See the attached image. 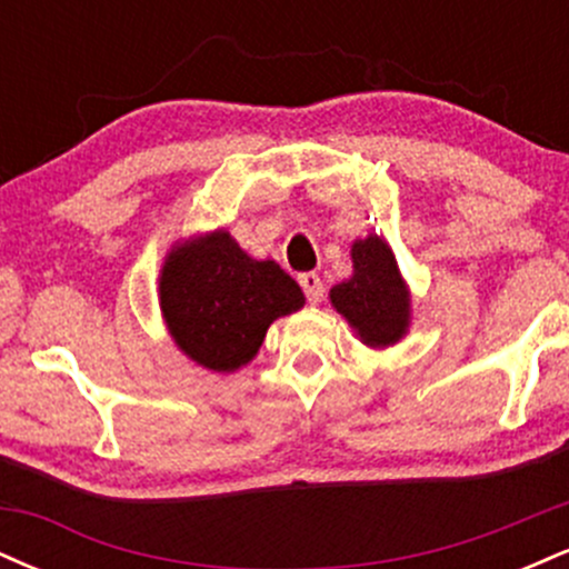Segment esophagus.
Wrapping results in <instances>:
<instances>
[{"mask_svg": "<svg viewBox=\"0 0 569 569\" xmlns=\"http://www.w3.org/2000/svg\"><path fill=\"white\" fill-rule=\"evenodd\" d=\"M299 286H302L307 302L310 305H318L323 299V283L316 272H302V276H299Z\"/></svg>", "mask_w": 569, "mask_h": 569, "instance_id": "obj_1", "label": "esophagus"}]
</instances>
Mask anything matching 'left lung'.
<instances>
[{
	"label": "left lung",
	"mask_w": 569,
	"mask_h": 569,
	"mask_svg": "<svg viewBox=\"0 0 569 569\" xmlns=\"http://www.w3.org/2000/svg\"><path fill=\"white\" fill-rule=\"evenodd\" d=\"M352 276L329 291V302L367 348H393L409 335L411 291L398 270L393 248L369 232L350 246Z\"/></svg>",
	"instance_id": "1"
}]
</instances>
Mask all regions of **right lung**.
Segmentation results:
<instances>
[{
	"instance_id": "1",
	"label": "right lung",
	"mask_w": 569,
	"mask_h": 569,
	"mask_svg": "<svg viewBox=\"0 0 569 569\" xmlns=\"http://www.w3.org/2000/svg\"><path fill=\"white\" fill-rule=\"evenodd\" d=\"M158 299L176 348L217 375L251 363L272 321L305 307L289 272L253 259L227 230L176 240L162 259Z\"/></svg>"
}]
</instances>
